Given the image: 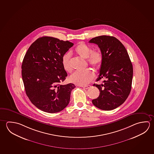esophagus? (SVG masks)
Wrapping results in <instances>:
<instances>
[{"instance_id":"1","label":"esophagus","mask_w":154,"mask_h":154,"mask_svg":"<svg viewBox=\"0 0 154 154\" xmlns=\"http://www.w3.org/2000/svg\"><path fill=\"white\" fill-rule=\"evenodd\" d=\"M90 85H86V86H82V87L84 89H88L89 88H90Z\"/></svg>"}]
</instances>
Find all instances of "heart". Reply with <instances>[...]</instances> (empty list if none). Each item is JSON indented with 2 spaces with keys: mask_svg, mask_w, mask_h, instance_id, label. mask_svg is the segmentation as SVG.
Masks as SVG:
<instances>
[{
  "mask_svg": "<svg viewBox=\"0 0 154 154\" xmlns=\"http://www.w3.org/2000/svg\"><path fill=\"white\" fill-rule=\"evenodd\" d=\"M75 51L79 56L88 60L89 64L96 68H99L102 64L103 56L100 50L92 51L91 47L84 43H79L75 49ZM62 63L64 69L68 72H71L72 68L71 64V54L67 52L62 58ZM94 77V73L90 69L83 71H76L71 75V82L79 85H85L90 83Z\"/></svg>",
  "mask_w": 154,
  "mask_h": 154,
  "instance_id": "b5f03b06",
  "label": "heart"
}]
</instances>
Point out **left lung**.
<instances>
[{
  "mask_svg": "<svg viewBox=\"0 0 154 154\" xmlns=\"http://www.w3.org/2000/svg\"><path fill=\"white\" fill-rule=\"evenodd\" d=\"M90 43L96 44L103 56L100 75L97 81L104 79V83L94 84L100 94L92 104L103 110H111L127 100L131 89L133 68L127 50L117 38L100 35L92 38Z\"/></svg>",
  "mask_w": 154,
  "mask_h": 154,
  "instance_id": "obj_1",
  "label": "left lung"
}]
</instances>
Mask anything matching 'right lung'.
I'll list each match as a JSON object with an SVG mask.
<instances>
[{"label": "right lung", "instance_id": "obj_1", "mask_svg": "<svg viewBox=\"0 0 154 154\" xmlns=\"http://www.w3.org/2000/svg\"><path fill=\"white\" fill-rule=\"evenodd\" d=\"M69 41L42 37L27 50L22 63V75L26 94L33 105L44 112L56 113L69 104L72 83L60 85L68 76L62 56L73 46Z\"/></svg>", "mask_w": 154, "mask_h": 154}]
</instances>
